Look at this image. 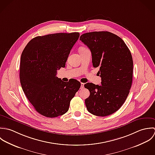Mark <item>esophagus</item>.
<instances>
[{
	"mask_svg": "<svg viewBox=\"0 0 155 155\" xmlns=\"http://www.w3.org/2000/svg\"><path fill=\"white\" fill-rule=\"evenodd\" d=\"M84 84L83 83H81V87H80V89H83L84 88Z\"/></svg>",
	"mask_w": 155,
	"mask_h": 155,
	"instance_id": "esophagus-1",
	"label": "esophagus"
}]
</instances>
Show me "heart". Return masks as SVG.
<instances>
[{"mask_svg": "<svg viewBox=\"0 0 155 155\" xmlns=\"http://www.w3.org/2000/svg\"><path fill=\"white\" fill-rule=\"evenodd\" d=\"M82 48H83V47H82Z\"/></svg>", "mask_w": 155, "mask_h": 155, "instance_id": "obj_1", "label": "heart"}]
</instances>
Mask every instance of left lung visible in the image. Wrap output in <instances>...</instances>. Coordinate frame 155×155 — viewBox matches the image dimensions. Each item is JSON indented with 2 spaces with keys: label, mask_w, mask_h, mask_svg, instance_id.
I'll return each mask as SVG.
<instances>
[{
  "label": "left lung",
  "mask_w": 155,
  "mask_h": 155,
  "mask_svg": "<svg viewBox=\"0 0 155 155\" xmlns=\"http://www.w3.org/2000/svg\"><path fill=\"white\" fill-rule=\"evenodd\" d=\"M81 41L91 50L94 68H99L101 85L84 84L90 92L85 104L89 113L107 116L117 111L124 104L132 82L133 61L123 39L107 31L83 34Z\"/></svg>",
  "instance_id": "1"
}]
</instances>
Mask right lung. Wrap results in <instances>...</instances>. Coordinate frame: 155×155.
Segmentation results:
<instances>
[{
  "mask_svg": "<svg viewBox=\"0 0 155 155\" xmlns=\"http://www.w3.org/2000/svg\"><path fill=\"white\" fill-rule=\"evenodd\" d=\"M79 36L78 32L36 36L23 51L20 68L21 87L35 110L44 116L53 118L65 114L81 86L77 80L64 82L56 77L57 70L65 67Z\"/></svg>",
  "mask_w": 155,
  "mask_h": 155,
  "instance_id": "right-lung-1",
  "label": "right lung"
}]
</instances>
